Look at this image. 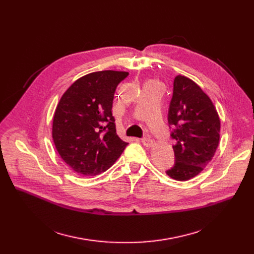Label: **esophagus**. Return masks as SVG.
<instances>
[{
  "instance_id": "obj_1",
  "label": "esophagus",
  "mask_w": 254,
  "mask_h": 254,
  "mask_svg": "<svg viewBox=\"0 0 254 254\" xmlns=\"http://www.w3.org/2000/svg\"><path fill=\"white\" fill-rule=\"evenodd\" d=\"M141 142L146 146V147H151V146L153 145V141H152V139H150V138H142L141 139Z\"/></svg>"
}]
</instances>
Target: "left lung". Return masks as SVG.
Instances as JSON below:
<instances>
[{"label":"left lung","instance_id":"left-lung-1","mask_svg":"<svg viewBox=\"0 0 254 254\" xmlns=\"http://www.w3.org/2000/svg\"><path fill=\"white\" fill-rule=\"evenodd\" d=\"M175 164L166 173L178 181L190 180L212 161L219 144L220 119L210 98L191 79L178 75L168 112Z\"/></svg>","mask_w":254,"mask_h":254}]
</instances>
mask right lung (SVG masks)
Returning a JSON list of instances; mask_svg holds the SVG:
<instances>
[{
	"label": "right lung",
	"mask_w": 254,
	"mask_h": 254,
	"mask_svg": "<svg viewBox=\"0 0 254 254\" xmlns=\"http://www.w3.org/2000/svg\"><path fill=\"white\" fill-rule=\"evenodd\" d=\"M127 75L112 70L87 74L61 98L52 138L63 161L78 174L96 176L107 171L128 144L117 136L111 111L115 89Z\"/></svg>",
	"instance_id": "add662e5"
}]
</instances>
